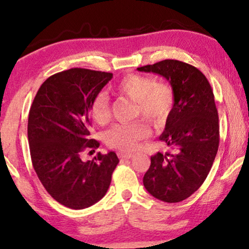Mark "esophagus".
Listing matches in <instances>:
<instances>
[{"instance_id": "esophagus-1", "label": "esophagus", "mask_w": 249, "mask_h": 249, "mask_svg": "<svg viewBox=\"0 0 249 249\" xmlns=\"http://www.w3.org/2000/svg\"><path fill=\"white\" fill-rule=\"evenodd\" d=\"M119 159L121 160H127V159H131L134 158V154H129V153H118Z\"/></svg>"}]
</instances>
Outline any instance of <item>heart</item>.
I'll list each match as a JSON object with an SVG mask.
<instances>
[{
	"mask_svg": "<svg viewBox=\"0 0 249 249\" xmlns=\"http://www.w3.org/2000/svg\"><path fill=\"white\" fill-rule=\"evenodd\" d=\"M119 95L135 102V115H142L156 127L165 124L173 107V91L169 85L154 81L152 78L138 73L124 76L115 85ZM91 119L98 124L110 120L111 112L108 100L104 94L97 95L90 104ZM149 134L147 124L142 121L115 124L105 134V142L112 148L132 152L139 142Z\"/></svg>",
	"mask_w": 249,
	"mask_h": 249,
	"instance_id": "b5f03b06",
	"label": "heart"
}]
</instances>
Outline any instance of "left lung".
I'll list each match as a JSON object with an SVG mask.
<instances>
[{
	"instance_id": "8db88e82",
	"label": "left lung",
	"mask_w": 249,
	"mask_h": 249,
	"mask_svg": "<svg viewBox=\"0 0 249 249\" xmlns=\"http://www.w3.org/2000/svg\"><path fill=\"white\" fill-rule=\"evenodd\" d=\"M137 70L164 77L175 98L160 136L173 152L151 156L142 182L155 198L181 202L205 181L219 148V115L213 90L197 68L178 60H163Z\"/></svg>"
}]
</instances>
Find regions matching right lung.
I'll return each instance as SVG.
<instances>
[{"label":"right lung","instance_id":"add662e5","mask_svg":"<svg viewBox=\"0 0 249 249\" xmlns=\"http://www.w3.org/2000/svg\"><path fill=\"white\" fill-rule=\"evenodd\" d=\"M113 74L81 68L44 81L28 117V142L34 170L56 202L83 210L102 199L119 163L114 152L83 161V152L100 142L89 139L90 104Z\"/></svg>","mask_w":249,"mask_h":249}]
</instances>
